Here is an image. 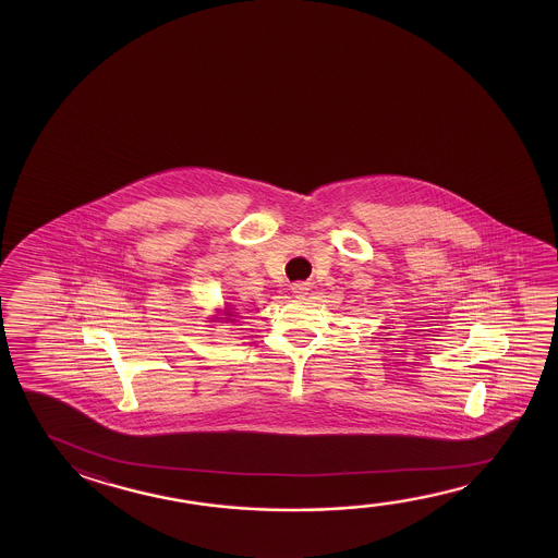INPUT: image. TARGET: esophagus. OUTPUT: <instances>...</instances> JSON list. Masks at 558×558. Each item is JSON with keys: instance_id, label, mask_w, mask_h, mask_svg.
<instances>
[{"instance_id": "34e87169", "label": "esophagus", "mask_w": 558, "mask_h": 558, "mask_svg": "<svg viewBox=\"0 0 558 558\" xmlns=\"http://www.w3.org/2000/svg\"><path fill=\"white\" fill-rule=\"evenodd\" d=\"M293 293H298V295H303V293H307V286L305 283H293L292 286Z\"/></svg>"}]
</instances>
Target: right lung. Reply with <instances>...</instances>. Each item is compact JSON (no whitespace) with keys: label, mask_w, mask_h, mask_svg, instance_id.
Wrapping results in <instances>:
<instances>
[{"label":"right lung","mask_w":558,"mask_h":558,"mask_svg":"<svg viewBox=\"0 0 558 558\" xmlns=\"http://www.w3.org/2000/svg\"><path fill=\"white\" fill-rule=\"evenodd\" d=\"M226 319H228V317H226Z\"/></svg>","instance_id":"add662e5"}]
</instances>
